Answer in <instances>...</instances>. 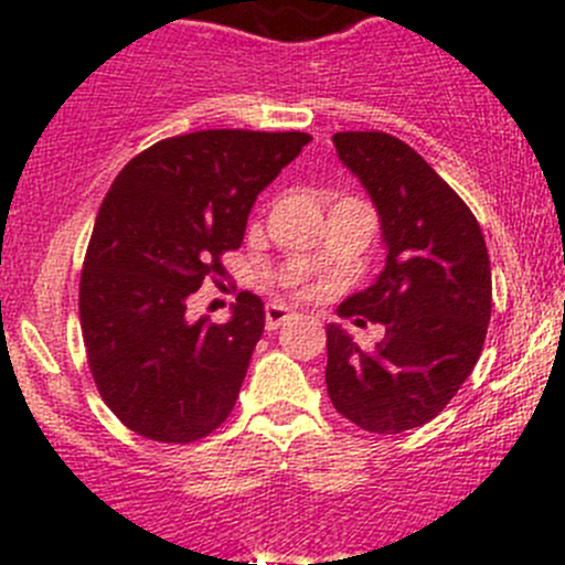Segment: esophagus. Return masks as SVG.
I'll return each mask as SVG.
<instances>
[{"instance_id": "34e87169", "label": "esophagus", "mask_w": 565, "mask_h": 565, "mask_svg": "<svg viewBox=\"0 0 565 565\" xmlns=\"http://www.w3.org/2000/svg\"><path fill=\"white\" fill-rule=\"evenodd\" d=\"M289 319H295V311H289L287 306H281V303H270L265 309V324H267V330H278L281 328V324H287Z\"/></svg>"}]
</instances>
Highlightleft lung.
<instances>
[{"label":"left lung","instance_id":"8db88e82","mask_svg":"<svg viewBox=\"0 0 565 565\" xmlns=\"http://www.w3.org/2000/svg\"><path fill=\"white\" fill-rule=\"evenodd\" d=\"M333 147L366 188L385 246L380 276L339 317L385 324V339L363 352L330 322L324 383L347 420L398 435L435 418L478 363L492 315L487 243L454 188L396 136L347 130Z\"/></svg>","mask_w":565,"mask_h":565}]
</instances>
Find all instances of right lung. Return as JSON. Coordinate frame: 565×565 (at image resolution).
<instances>
[{
	"label": "right lung",
	"mask_w": 565,
	"mask_h": 565,
	"mask_svg": "<svg viewBox=\"0 0 565 565\" xmlns=\"http://www.w3.org/2000/svg\"><path fill=\"white\" fill-rule=\"evenodd\" d=\"M309 134L196 130L139 152L108 188L84 256L78 315L89 369L136 435L193 443L230 418L265 303L241 295L224 324L188 319V298L241 248L256 196Z\"/></svg>",
	"instance_id": "obj_1"
}]
</instances>
